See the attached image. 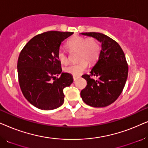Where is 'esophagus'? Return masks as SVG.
<instances>
[{"instance_id": "34e87169", "label": "esophagus", "mask_w": 148, "mask_h": 148, "mask_svg": "<svg viewBox=\"0 0 148 148\" xmlns=\"http://www.w3.org/2000/svg\"><path fill=\"white\" fill-rule=\"evenodd\" d=\"M73 80L75 81L77 79H78L79 77V76H73Z\"/></svg>"}]
</instances>
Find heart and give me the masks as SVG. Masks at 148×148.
Returning <instances> with one entry per match:
<instances>
[{
  "label": "heart",
  "mask_w": 148,
  "mask_h": 148,
  "mask_svg": "<svg viewBox=\"0 0 148 148\" xmlns=\"http://www.w3.org/2000/svg\"><path fill=\"white\" fill-rule=\"evenodd\" d=\"M66 45L71 51H78L79 52L77 60L80 62L76 64H70L63 69L64 72L73 76L82 75L88 67V62L90 64L94 63L100 56V45L94 38H86L75 36L69 40ZM56 56L61 64L68 63V56L63 50H58Z\"/></svg>",
  "instance_id": "obj_1"
}]
</instances>
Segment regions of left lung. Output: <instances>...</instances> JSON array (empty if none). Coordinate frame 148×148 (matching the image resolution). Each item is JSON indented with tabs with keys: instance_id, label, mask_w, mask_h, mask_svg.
Here are the masks:
<instances>
[{
	"instance_id": "left-lung-1",
	"label": "left lung",
	"mask_w": 148,
	"mask_h": 148,
	"mask_svg": "<svg viewBox=\"0 0 148 148\" xmlns=\"http://www.w3.org/2000/svg\"><path fill=\"white\" fill-rule=\"evenodd\" d=\"M82 35L96 38L102 43L98 60L90 75L82 77L87 86L81 92L82 100L92 107H105L114 102L124 88L128 76V64L124 52L116 41L98 32H86ZM98 76V80L92 79Z\"/></svg>"
}]
</instances>
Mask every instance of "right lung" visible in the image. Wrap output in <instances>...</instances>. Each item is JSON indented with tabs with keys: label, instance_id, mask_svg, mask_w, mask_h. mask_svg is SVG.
Returning a JSON list of instances; mask_svg holds the SVG:
<instances>
[{
	"label": "right lung",
	"instance_id": "1",
	"mask_svg": "<svg viewBox=\"0 0 148 148\" xmlns=\"http://www.w3.org/2000/svg\"><path fill=\"white\" fill-rule=\"evenodd\" d=\"M73 34L44 32L32 38L20 52L17 61L20 88L24 97L36 108L50 110L63 104V89L69 86L73 79L71 74L62 73L56 54L61 42Z\"/></svg>",
	"mask_w": 148,
	"mask_h": 148
}]
</instances>
